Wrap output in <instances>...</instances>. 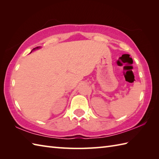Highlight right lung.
Listing matches in <instances>:
<instances>
[{
	"label": "right lung",
	"instance_id": "add662e5",
	"mask_svg": "<svg viewBox=\"0 0 159 159\" xmlns=\"http://www.w3.org/2000/svg\"><path fill=\"white\" fill-rule=\"evenodd\" d=\"M40 48H41V47H40V46H38V47H36V48H33L32 50H31V52L33 51V50H38V49H39ZM31 52H30V53H31Z\"/></svg>",
	"mask_w": 159,
	"mask_h": 159
}]
</instances>
